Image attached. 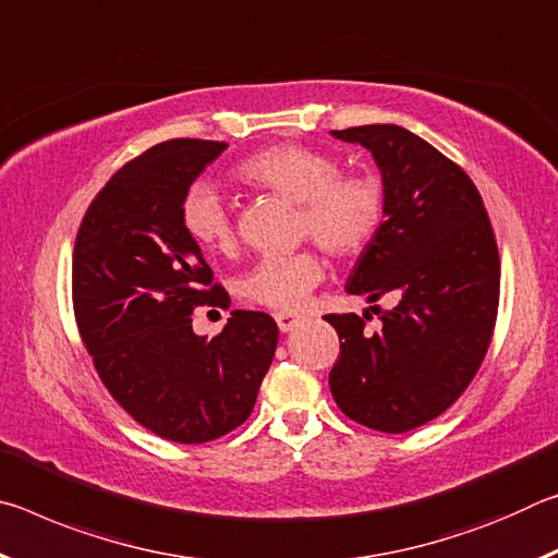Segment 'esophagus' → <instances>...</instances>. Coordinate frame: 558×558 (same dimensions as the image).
Returning a JSON list of instances; mask_svg holds the SVG:
<instances>
[{
	"instance_id": "esophagus-1",
	"label": "esophagus",
	"mask_w": 558,
	"mask_h": 558,
	"mask_svg": "<svg viewBox=\"0 0 558 558\" xmlns=\"http://www.w3.org/2000/svg\"><path fill=\"white\" fill-rule=\"evenodd\" d=\"M276 323H278L280 332H290V329L300 323V315L298 313H276Z\"/></svg>"
}]
</instances>
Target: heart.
I'll list each match as a JSON object with an SVG mask.
<instances>
[{
    "label": "heart",
    "mask_w": 558,
    "mask_h": 558,
    "mask_svg": "<svg viewBox=\"0 0 558 558\" xmlns=\"http://www.w3.org/2000/svg\"><path fill=\"white\" fill-rule=\"evenodd\" d=\"M235 179L258 192L298 204V239H313L327 256L354 258L379 233L386 214L384 182L372 172H342V159L327 149L280 143L263 147L235 167ZM182 226L189 239L211 253L239 245L233 214L211 184L186 189ZM315 251L260 258L241 278V295L270 310H298L323 282Z\"/></svg>",
    "instance_id": "1"
}]
</instances>
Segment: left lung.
Listing matches in <instances>:
<instances>
[{
    "label": "left lung",
    "instance_id": "8db88e82",
    "mask_svg": "<svg viewBox=\"0 0 558 558\" xmlns=\"http://www.w3.org/2000/svg\"><path fill=\"white\" fill-rule=\"evenodd\" d=\"M374 155L386 189V219L359 256L349 295L374 305L381 329L354 313L325 315L339 335L329 389L349 418L405 433L460 399L493 342L499 251L483 196L462 167L399 125L332 130ZM369 319V313H364Z\"/></svg>",
    "mask_w": 558,
    "mask_h": 558
}]
</instances>
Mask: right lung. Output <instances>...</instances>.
Listing matches in <instances>:
<instances>
[{
    "instance_id": "1",
    "label": "right lung",
    "mask_w": 558,
    "mask_h": 558,
    "mask_svg": "<svg viewBox=\"0 0 558 558\" xmlns=\"http://www.w3.org/2000/svg\"><path fill=\"white\" fill-rule=\"evenodd\" d=\"M226 143L167 140L118 169L73 245V315L100 381L140 426L209 442L248 418L278 344L266 313L233 310L219 335H194V307H226L182 216L186 189Z\"/></svg>"
}]
</instances>
